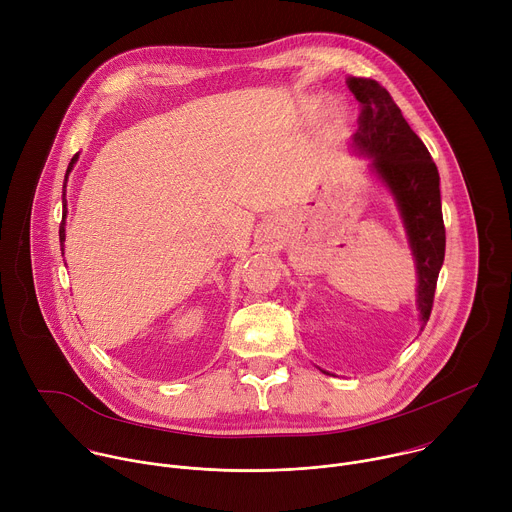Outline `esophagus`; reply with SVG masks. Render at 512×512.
Instances as JSON below:
<instances>
[{
	"label": "esophagus",
	"instance_id": "34e87169",
	"mask_svg": "<svg viewBox=\"0 0 512 512\" xmlns=\"http://www.w3.org/2000/svg\"><path fill=\"white\" fill-rule=\"evenodd\" d=\"M279 231H281V225H279L277 221H273V223L269 225V229H267L265 237H267L269 241H277V239H279Z\"/></svg>",
	"mask_w": 512,
	"mask_h": 512
}]
</instances>
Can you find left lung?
<instances>
[{
	"label": "left lung",
	"mask_w": 512,
	"mask_h": 512,
	"mask_svg": "<svg viewBox=\"0 0 512 512\" xmlns=\"http://www.w3.org/2000/svg\"><path fill=\"white\" fill-rule=\"evenodd\" d=\"M346 85L362 105L352 150L356 156L369 158V172L397 204L415 261V304L421 328H425L446 255L440 172L385 87L358 77H348Z\"/></svg>",
	"instance_id": "left-lung-1"
}]
</instances>
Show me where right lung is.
<instances>
[{"mask_svg":"<svg viewBox=\"0 0 512 512\" xmlns=\"http://www.w3.org/2000/svg\"><path fill=\"white\" fill-rule=\"evenodd\" d=\"M77 160H79V154L72 156V160H70V164H68V168H66V176H64V188H66V178H68L70 170L75 168ZM62 206H64V210H62V216L66 218V212H68V210H66V190H64V198H62ZM64 218H62L60 229H58V237H60V251H64V239H66V223H64ZM62 255H64V253H62Z\"/></svg>","mask_w":512,"mask_h":512,"instance_id":"right-lung-1","label":"right lung"}]
</instances>
